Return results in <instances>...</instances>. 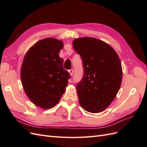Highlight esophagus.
I'll return each instance as SVG.
<instances>
[{"mask_svg":"<svg viewBox=\"0 0 147 147\" xmlns=\"http://www.w3.org/2000/svg\"><path fill=\"white\" fill-rule=\"evenodd\" d=\"M69 73L70 74V76H72L73 75V74H74V70L73 69H70L69 70Z\"/></svg>","mask_w":147,"mask_h":147,"instance_id":"obj_1","label":"esophagus"}]
</instances>
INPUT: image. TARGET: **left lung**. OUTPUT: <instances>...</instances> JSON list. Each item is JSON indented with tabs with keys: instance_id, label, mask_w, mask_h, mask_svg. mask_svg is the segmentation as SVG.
<instances>
[{
	"instance_id": "obj_1",
	"label": "left lung",
	"mask_w": 147,
	"mask_h": 147,
	"mask_svg": "<svg viewBox=\"0 0 147 147\" xmlns=\"http://www.w3.org/2000/svg\"><path fill=\"white\" fill-rule=\"evenodd\" d=\"M73 46L81 56L83 76L77 84L79 103L91 113L105 110L116 97L123 78L121 63L113 48L92 37L75 38Z\"/></svg>"
}]
</instances>
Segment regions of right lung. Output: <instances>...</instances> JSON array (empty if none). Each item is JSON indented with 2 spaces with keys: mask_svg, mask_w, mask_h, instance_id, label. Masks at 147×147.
Instances as JSON below:
<instances>
[{
  "mask_svg": "<svg viewBox=\"0 0 147 147\" xmlns=\"http://www.w3.org/2000/svg\"><path fill=\"white\" fill-rule=\"evenodd\" d=\"M63 45L56 38L41 40L29 48L21 65V79L26 95L44 109L58 103L70 77L59 56Z\"/></svg>",
  "mask_w": 147,
  "mask_h": 147,
  "instance_id": "obj_1",
  "label": "right lung"
}]
</instances>
